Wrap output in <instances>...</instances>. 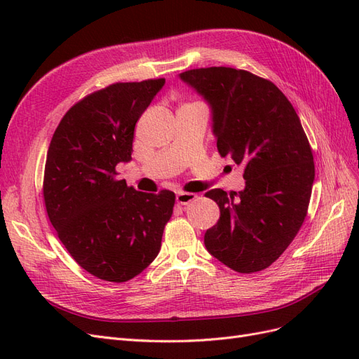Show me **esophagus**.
<instances>
[{
    "instance_id": "obj_1",
    "label": "esophagus",
    "mask_w": 359,
    "mask_h": 359,
    "mask_svg": "<svg viewBox=\"0 0 359 359\" xmlns=\"http://www.w3.org/2000/svg\"><path fill=\"white\" fill-rule=\"evenodd\" d=\"M194 199H196V194L194 193H186V191L177 193V203H180V205H189Z\"/></svg>"
}]
</instances>
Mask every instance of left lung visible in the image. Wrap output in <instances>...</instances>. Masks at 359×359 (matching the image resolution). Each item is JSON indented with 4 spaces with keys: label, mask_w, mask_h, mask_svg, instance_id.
<instances>
[{
    "label": "left lung",
    "mask_w": 359,
    "mask_h": 359,
    "mask_svg": "<svg viewBox=\"0 0 359 359\" xmlns=\"http://www.w3.org/2000/svg\"><path fill=\"white\" fill-rule=\"evenodd\" d=\"M180 78L210 104L220 156L244 166V190L205 193L220 208L205 247L236 273H257L281 256L307 215L314 181L309 139L271 81L231 67L187 70Z\"/></svg>",
    "instance_id": "8db88e82"
}]
</instances>
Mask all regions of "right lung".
Here are the masks:
<instances>
[{
    "label": "right lung",
    "mask_w": 359,
    "mask_h": 359,
    "mask_svg": "<svg viewBox=\"0 0 359 359\" xmlns=\"http://www.w3.org/2000/svg\"><path fill=\"white\" fill-rule=\"evenodd\" d=\"M165 79L118 82L83 97L62 116L48 149L43 198L60 241L86 273L132 280L157 257L175 203L116 178L132 160L137 119Z\"/></svg>",
    "instance_id": "obj_1"
}]
</instances>
